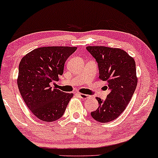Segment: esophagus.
<instances>
[{
  "label": "esophagus",
  "instance_id": "1",
  "mask_svg": "<svg viewBox=\"0 0 158 158\" xmlns=\"http://www.w3.org/2000/svg\"><path fill=\"white\" fill-rule=\"evenodd\" d=\"M78 96L81 98H82V99H87V98H89V96L87 95V94H81V93H78Z\"/></svg>",
  "mask_w": 158,
  "mask_h": 158
}]
</instances>
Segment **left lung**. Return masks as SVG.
Masks as SVG:
<instances>
[{
  "mask_svg": "<svg viewBox=\"0 0 158 158\" xmlns=\"http://www.w3.org/2000/svg\"><path fill=\"white\" fill-rule=\"evenodd\" d=\"M95 58L99 79L106 82L110 93L105 100L97 97L99 106L91 117L100 123L116 119L126 108L137 85L136 63L133 57L120 48L105 46H88Z\"/></svg>",
  "mask_w": 158,
  "mask_h": 158,
  "instance_id": "obj_1",
  "label": "left lung"
}]
</instances>
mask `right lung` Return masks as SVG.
<instances>
[{
	"label": "right lung",
	"mask_w": 158,
	"mask_h": 158,
	"mask_svg": "<svg viewBox=\"0 0 158 158\" xmlns=\"http://www.w3.org/2000/svg\"><path fill=\"white\" fill-rule=\"evenodd\" d=\"M76 47L47 46L32 50L19 65L17 85L27 106L38 119L53 122L64 113L73 94L51 86L62 75L64 63Z\"/></svg>",
	"instance_id": "right-lung-1"
}]
</instances>
